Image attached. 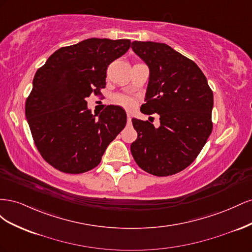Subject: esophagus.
Returning <instances> with one entry per match:
<instances>
[{"label":"esophagus","mask_w":252,"mask_h":252,"mask_svg":"<svg viewBox=\"0 0 252 252\" xmlns=\"http://www.w3.org/2000/svg\"><path fill=\"white\" fill-rule=\"evenodd\" d=\"M131 118H132L131 114L128 113V114H127V122H128V123H130V122H131Z\"/></svg>","instance_id":"34e87169"}]
</instances>
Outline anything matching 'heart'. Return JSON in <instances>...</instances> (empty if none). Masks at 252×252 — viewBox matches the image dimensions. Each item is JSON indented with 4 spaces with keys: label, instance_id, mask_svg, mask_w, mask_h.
<instances>
[{
    "label": "heart",
    "instance_id": "heart-1",
    "mask_svg": "<svg viewBox=\"0 0 252 252\" xmlns=\"http://www.w3.org/2000/svg\"><path fill=\"white\" fill-rule=\"evenodd\" d=\"M113 101L117 105L121 106V107H123L125 109H128V110H131L135 107L134 98H132L131 96H128L126 94H117L116 96H114Z\"/></svg>",
    "mask_w": 252,
    "mask_h": 252
}]
</instances>
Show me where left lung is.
<instances>
[{
	"label": "left lung",
	"instance_id": "obj_1",
	"mask_svg": "<svg viewBox=\"0 0 252 252\" xmlns=\"http://www.w3.org/2000/svg\"><path fill=\"white\" fill-rule=\"evenodd\" d=\"M131 48L149 67L146 103L141 111L159 114V127L132 119L138 138L130 150L140 168L168 177L191 164L212 131L213 94L192 60L168 45L134 41Z\"/></svg>",
	"mask_w": 252,
	"mask_h": 252
}]
</instances>
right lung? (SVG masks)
I'll use <instances>...</instances> for the list:
<instances>
[{"instance_id": "add662e5", "label": "right lung", "mask_w": 252, "mask_h": 252, "mask_svg": "<svg viewBox=\"0 0 252 252\" xmlns=\"http://www.w3.org/2000/svg\"><path fill=\"white\" fill-rule=\"evenodd\" d=\"M129 47L127 39L94 37L58 49L36 70L25 116L37 151L53 168L71 174L94 169L123 130V108L108 105L95 118L86 97L102 94L109 64Z\"/></svg>"}]
</instances>
